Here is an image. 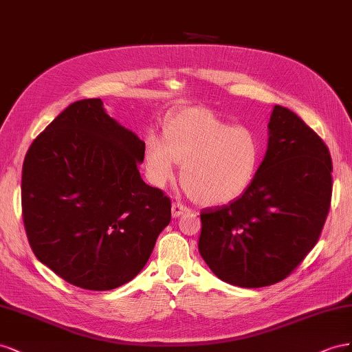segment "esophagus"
<instances>
[{
  "mask_svg": "<svg viewBox=\"0 0 352 352\" xmlns=\"http://www.w3.org/2000/svg\"><path fill=\"white\" fill-rule=\"evenodd\" d=\"M173 217L174 218H178L179 215H183V214H186L187 210H188V208L187 206H184L183 204H173Z\"/></svg>",
  "mask_w": 352,
  "mask_h": 352,
  "instance_id": "1",
  "label": "esophagus"
}]
</instances>
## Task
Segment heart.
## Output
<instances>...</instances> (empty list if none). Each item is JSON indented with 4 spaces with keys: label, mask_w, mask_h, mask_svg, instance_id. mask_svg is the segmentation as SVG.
<instances>
[{
    "label": "heart",
    "mask_w": 352,
    "mask_h": 352,
    "mask_svg": "<svg viewBox=\"0 0 352 352\" xmlns=\"http://www.w3.org/2000/svg\"><path fill=\"white\" fill-rule=\"evenodd\" d=\"M264 156L261 137L249 126H233L206 109L188 107L169 115L164 138L146 137L148 182L164 187L183 164L182 179L197 204L233 202L254 183Z\"/></svg>",
    "instance_id": "1"
}]
</instances>
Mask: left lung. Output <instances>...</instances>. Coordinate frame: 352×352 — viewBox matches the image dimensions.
<instances>
[{
    "instance_id": "1",
    "label": "left lung",
    "mask_w": 352,
    "mask_h": 352,
    "mask_svg": "<svg viewBox=\"0 0 352 352\" xmlns=\"http://www.w3.org/2000/svg\"><path fill=\"white\" fill-rule=\"evenodd\" d=\"M330 199L329 148L292 110L274 106L254 183L233 202L200 214V256L226 283L274 285L316 246Z\"/></svg>"
}]
</instances>
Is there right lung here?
I'll return each mask as SVG.
<instances>
[{"mask_svg":"<svg viewBox=\"0 0 352 352\" xmlns=\"http://www.w3.org/2000/svg\"><path fill=\"white\" fill-rule=\"evenodd\" d=\"M144 142L100 98L66 107L29 147L22 214L35 256L67 283L110 290L143 270L170 221V200L147 186Z\"/></svg>","mask_w":352,"mask_h":352,"instance_id":"add662e5","label":"right lung"}]
</instances>
